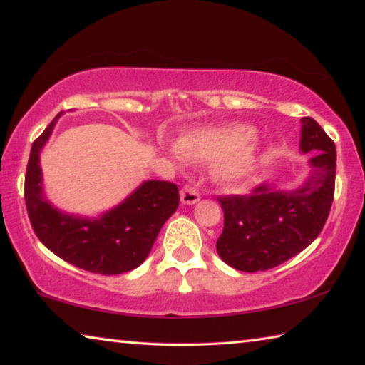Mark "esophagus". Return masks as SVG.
I'll return each instance as SVG.
<instances>
[{
	"label": "esophagus",
	"instance_id": "esophagus-1",
	"mask_svg": "<svg viewBox=\"0 0 365 365\" xmlns=\"http://www.w3.org/2000/svg\"><path fill=\"white\" fill-rule=\"evenodd\" d=\"M200 193L195 187L191 185H185V187L180 190V201L183 205H195V202L200 201Z\"/></svg>",
	"mask_w": 365,
	"mask_h": 365
}]
</instances>
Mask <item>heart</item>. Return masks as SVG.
Masks as SVG:
<instances>
[{"mask_svg":"<svg viewBox=\"0 0 365 365\" xmlns=\"http://www.w3.org/2000/svg\"><path fill=\"white\" fill-rule=\"evenodd\" d=\"M256 151L257 143L250 128L230 125L185 133L174 154L190 160L217 159L215 174L219 180L233 185L245 180L255 170Z\"/></svg>","mask_w":365,"mask_h":365,"instance_id":"1","label":"heart"}]
</instances>
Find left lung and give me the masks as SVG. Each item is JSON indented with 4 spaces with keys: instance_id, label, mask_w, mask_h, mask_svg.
Instances as JSON below:
<instances>
[{
    "instance_id": "8db88e82",
    "label": "left lung",
    "mask_w": 365,
    "mask_h": 365,
    "mask_svg": "<svg viewBox=\"0 0 365 365\" xmlns=\"http://www.w3.org/2000/svg\"><path fill=\"white\" fill-rule=\"evenodd\" d=\"M301 150L316 153L311 175L299 190L259 185L248 195L217 196L224 230L217 240L222 261L242 272H264L288 261L319 237L335 196L336 148L324 128L302 117Z\"/></svg>"
}]
</instances>
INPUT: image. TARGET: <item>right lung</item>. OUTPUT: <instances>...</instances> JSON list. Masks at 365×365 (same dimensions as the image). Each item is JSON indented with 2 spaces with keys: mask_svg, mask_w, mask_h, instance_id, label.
<instances>
[{
  "mask_svg": "<svg viewBox=\"0 0 365 365\" xmlns=\"http://www.w3.org/2000/svg\"><path fill=\"white\" fill-rule=\"evenodd\" d=\"M59 115L30 150L24 196L34 232L49 251L91 274L115 275L133 270L150 255L164 222L177 211V185L148 180L101 219H78L59 212L41 195L40 169V151Z\"/></svg>",
  "mask_w": 365,
  "mask_h": 365,
  "instance_id": "obj_1",
  "label": "right lung"
}]
</instances>
